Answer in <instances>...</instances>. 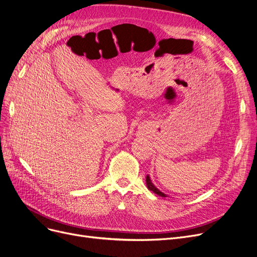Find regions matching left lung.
<instances>
[{"label":"left lung","instance_id":"1","mask_svg":"<svg viewBox=\"0 0 257 257\" xmlns=\"http://www.w3.org/2000/svg\"><path fill=\"white\" fill-rule=\"evenodd\" d=\"M147 186H148V188H149V190H151V191H153L154 193L155 194H157V195H159V196H161V197H167V195L166 194H163L162 192H160L155 186H154V184L152 183V181H151V179H150V177L149 176H147Z\"/></svg>","mask_w":257,"mask_h":257}]
</instances>
